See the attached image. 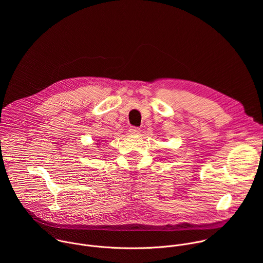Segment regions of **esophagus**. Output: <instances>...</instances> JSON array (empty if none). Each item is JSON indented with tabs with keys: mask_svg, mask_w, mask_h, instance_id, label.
<instances>
[{
	"mask_svg": "<svg viewBox=\"0 0 263 263\" xmlns=\"http://www.w3.org/2000/svg\"><path fill=\"white\" fill-rule=\"evenodd\" d=\"M129 132H130V134L136 135V134H139V133H140V129L137 128V127H130V128H129Z\"/></svg>",
	"mask_w": 263,
	"mask_h": 263,
	"instance_id": "esophagus-1",
	"label": "esophagus"
}]
</instances>
